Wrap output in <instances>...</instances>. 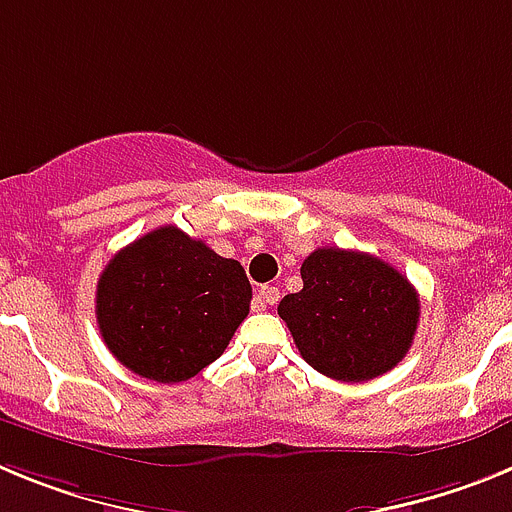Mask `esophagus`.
<instances>
[{
	"mask_svg": "<svg viewBox=\"0 0 512 512\" xmlns=\"http://www.w3.org/2000/svg\"><path fill=\"white\" fill-rule=\"evenodd\" d=\"M279 302V289L264 284V287L253 295V310H266V305H277Z\"/></svg>",
	"mask_w": 512,
	"mask_h": 512,
	"instance_id": "1",
	"label": "esophagus"
}]
</instances>
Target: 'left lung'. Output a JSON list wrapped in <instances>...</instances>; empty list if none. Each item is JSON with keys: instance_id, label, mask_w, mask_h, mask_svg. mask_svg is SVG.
I'll return each mask as SVG.
<instances>
[{"instance_id": "left-lung-1", "label": "left lung", "mask_w": 512, "mask_h": 512, "mask_svg": "<svg viewBox=\"0 0 512 512\" xmlns=\"http://www.w3.org/2000/svg\"><path fill=\"white\" fill-rule=\"evenodd\" d=\"M300 274L302 289L279 302V318L312 369L338 382H366L405 359L420 300L395 266L361 251L318 248Z\"/></svg>"}]
</instances>
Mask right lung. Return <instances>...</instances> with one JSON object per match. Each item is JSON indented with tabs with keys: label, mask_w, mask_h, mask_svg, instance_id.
Instances as JSON below:
<instances>
[{
	"label": "right lung",
	"mask_w": 512,
	"mask_h": 512,
	"mask_svg": "<svg viewBox=\"0 0 512 512\" xmlns=\"http://www.w3.org/2000/svg\"><path fill=\"white\" fill-rule=\"evenodd\" d=\"M251 307L235 259L176 225L122 248L97 282V323L122 366L161 384L187 382L228 348Z\"/></svg>",
	"instance_id": "right-lung-1"
}]
</instances>
